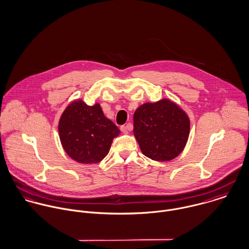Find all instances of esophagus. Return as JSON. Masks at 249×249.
Returning a JSON list of instances; mask_svg holds the SVG:
<instances>
[{"instance_id":"1","label":"esophagus","mask_w":249,"mask_h":249,"mask_svg":"<svg viewBox=\"0 0 249 249\" xmlns=\"http://www.w3.org/2000/svg\"><path fill=\"white\" fill-rule=\"evenodd\" d=\"M129 126H130V125H122V126H121V131H122L124 134H127Z\"/></svg>"}]
</instances>
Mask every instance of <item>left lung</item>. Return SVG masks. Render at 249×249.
Listing matches in <instances>:
<instances>
[{"mask_svg": "<svg viewBox=\"0 0 249 249\" xmlns=\"http://www.w3.org/2000/svg\"><path fill=\"white\" fill-rule=\"evenodd\" d=\"M133 122V133L142 154L155 161L178 157L189 138L188 115L168 99L138 107Z\"/></svg>", "mask_w": 249, "mask_h": 249, "instance_id": "1", "label": "left lung"}]
</instances>
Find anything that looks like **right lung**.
Returning a JSON list of instances; mask_svg holds the SVG:
<instances>
[{
  "label": "right lung",
  "mask_w": 249,
  "mask_h": 249,
  "mask_svg": "<svg viewBox=\"0 0 249 249\" xmlns=\"http://www.w3.org/2000/svg\"><path fill=\"white\" fill-rule=\"evenodd\" d=\"M58 132L66 153L81 164L101 162L108 154L113 139L121 133L105 116L100 104L90 107L81 100L66 107L59 119Z\"/></svg>",
  "instance_id": "right-lung-1"
}]
</instances>
